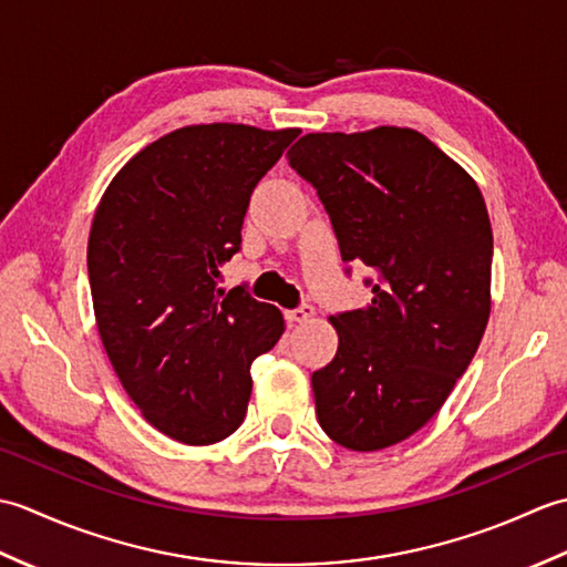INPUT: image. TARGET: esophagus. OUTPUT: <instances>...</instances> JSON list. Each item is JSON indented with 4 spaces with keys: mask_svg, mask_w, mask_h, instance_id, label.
<instances>
[{
    "mask_svg": "<svg viewBox=\"0 0 567 567\" xmlns=\"http://www.w3.org/2000/svg\"><path fill=\"white\" fill-rule=\"evenodd\" d=\"M315 307L311 305H302L299 309H290V311H285V319L290 321V323H307V321H311L315 319Z\"/></svg>",
    "mask_w": 567,
    "mask_h": 567,
    "instance_id": "34e87169",
    "label": "esophagus"
}]
</instances>
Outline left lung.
Segmentation results:
<instances>
[{
  "label": "left lung",
  "instance_id": "obj_1",
  "mask_svg": "<svg viewBox=\"0 0 567 567\" xmlns=\"http://www.w3.org/2000/svg\"><path fill=\"white\" fill-rule=\"evenodd\" d=\"M287 161L315 185L343 262L375 272L370 305L329 319L339 351L311 375L319 424L343 449H388L436 416L483 341V192L414 128L307 134Z\"/></svg>",
  "mask_w": 567,
  "mask_h": 567
}]
</instances>
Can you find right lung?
<instances>
[{
    "instance_id": "right-lung-1",
    "label": "right lung",
    "mask_w": 567,
    "mask_h": 567,
    "mask_svg": "<svg viewBox=\"0 0 567 567\" xmlns=\"http://www.w3.org/2000/svg\"><path fill=\"white\" fill-rule=\"evenodd\" d=\"M299 128L199 124L138 151L106 187L87 244L104 351L143 419L187 445L244 424L250 365L280 341V309L219 268L240 248L252 189Z\"/></svg>"
}]
</instances>
